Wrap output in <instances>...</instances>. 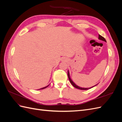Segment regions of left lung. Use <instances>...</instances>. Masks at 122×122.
I'll use <instances>...</instances> for the list:
<instances>
[{"instance_id": "1", "label": "left lung", "mask_w": 122, "mask_h": 122, "mask_svg": "<svg viewBox=\"0 0 122 122\" xmlns=\"http://www.w3.org/2000/svg\"><path fill=\"white\" fill-rule=\"evenodd\" d=\"M99 39L101 40H102V41H103L106 42V40L105 39V38H103L102 36H101V35H99ZM68 78H69V80H70V82H71V83L72 84V86H73L74 87H75V88H78V89H79V90H88V89H90V88H92V87H94L95 86H96V85H97V84H96V86H94L91 87H90V88H83V87H80V86H77V85L75 84V83L73 81L71 80V79L70 78V76L69 71H68Z\"/></svg>"}]
</instances>
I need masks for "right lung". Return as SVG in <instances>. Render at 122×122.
Returning a JSON list of instances; mask_svg holds the SVG:
<instances>
[{
  "label": "right lung",
  "mask_w": 122,
  "mask_h": 122,
  "mask_svg": "<svg viewBox=\"0 0 122 122\" xmlns=\"http://www.w3.org/2000/svg\"><path fill=\"white\" fill-rule=\"evenodd\" d=\"M49 86V85H48ZM46 86V87H43V88H41V90H42V89H44V88H46L47 86Z\"/></svg>",
  "instance_id": "add662e5"
}]
</instances>
